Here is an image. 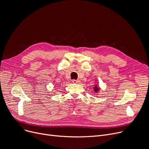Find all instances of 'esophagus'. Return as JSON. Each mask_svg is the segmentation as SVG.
Segmentation results:
<instances>
[{
  "instance_id": "34e87169",
  "label": "esophagus",
  "mask_w": 149,
  "mask_h": 149,
  "mask_svg": "<svg viewBox=\"0 0 149 149\" xmlns=\"http://www.w3.org/2000/svg\"><path fill=\"white\" fill-rule=\"evenodd\" d=\"M72 82H73V84H79L80 81H79V80H72Z\"/></svg>"
}]
</instances>
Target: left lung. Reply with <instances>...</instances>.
<instances>
[{
    "mask_svg": "<svg viewBox=\"0 0 149 149\" xmlns=\"http://www.w3.org/2000/svg\"><path fill=\"white\" fill-rule=\"evenodd\" d=\"M94 91H95L96 93H97V91H99V90H100V88H99L96 86V85H95V86L94 87Z\"/></svg>",
    "mask_w": 149,
    "mask_h": 149,
    "instance_id": "1",
    "label": "left lung"
}]
</instances>
